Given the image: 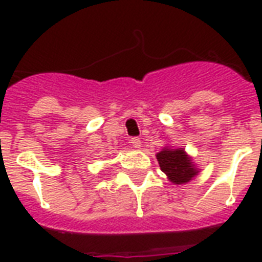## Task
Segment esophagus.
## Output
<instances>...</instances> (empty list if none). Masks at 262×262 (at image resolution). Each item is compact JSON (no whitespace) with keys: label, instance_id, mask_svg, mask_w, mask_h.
<instances>
[{"label":"esophagus","instance_id":"1","mask_svg":"<svg viewBox=\"0 0 262 262\" xmlns=\"http://www.w3.org/2000/svg\"><path fill=\"white\" fill-rule=\"evenodd\" d=\"M130 143H132V145H133V147H135V148H140V147H141V139H140V137H132Z\"/></svg>","mask_w":262,"mask_h":262}]
</instances>
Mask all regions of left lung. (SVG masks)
<instances>
[{
  "label": "left lung",
  "mask_w": 262,
  "mask_h": 262,
  "mask_svg": "<svg viewBox=\"0 0 262 262\" xmlns=\"http://www.w3.org/2000/svg\"><path fill=\"white\" fill-rule=\"evenodd\" d=\"M160 170L167 175L172 183L182 185L194 178L199 170L191 162L190 156L183 151V148H164L156 155Z\"/></svg>",
  "instance_id": "obj_1"
}]
</instances>
